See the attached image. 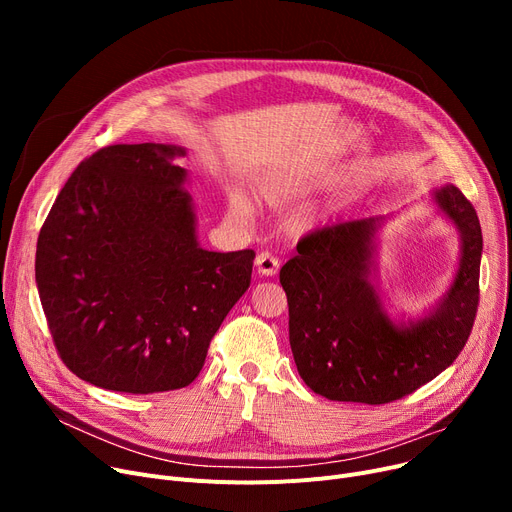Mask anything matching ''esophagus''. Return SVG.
<instances>
[{
	"label": "esophagus",
	"mask_w": 512,
	"mask_h": 512,
	"mask_svg": "<svg viewBox=\"0 0 512 512\" xmlns=\"http://www.w3.org/2000/svg\"><path fill=\"white\" fill-rule=\"evenodd\" d=\"M255 265H257V272H259L261 276H276L278 270H280L278 257L272 255V253H267V251H263V253L257 255Z\"/></svg>",
	"instance_id": "34e87169"
}]
</instances>
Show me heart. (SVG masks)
I'll return each instance as SVG.
<instances>
[{
  "mask_svg": "<svg viewBox=\"0 0 512 512\" xmlns=\"http://www.w3.org/2000/svg\"><path fill=\"white\" fill-rule=\"evenodd\" d=\"M297 191H299V188L292 186V184H278V186L272 188L270 193H267V199L278 203V201H282V199H288L290 195H294Z\"/></svg>",
  "mask_w": 512,
  "mask_h": 512,
  "instance_id": "heart-1",
  "label": "heart"
}]
</instances>
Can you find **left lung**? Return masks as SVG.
<instances>
[{
	"label": "left lung",
	"instance_id": "8db88e82",
	"mask_svg": "<svg viewBox=\"0 0 512 512\" xmlns=\"http://www.w3.org/2000/svg\"><path fill=\"white\" fill-rule=\"evenodd\" d=\"M434 197L461 230L463 253L446 299L417 324L394 326L369 284L375 218L303 236L280 270L294 363L315 394L386 405L432 382L461 355L479 305L481 226L454 184Z\"/></svg>",
	"mask_w": 512,
	"mask_h": 512
}]
</instances>
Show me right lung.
<instances>
[{
  "label": "right lung",
  "mask_w": 512,
  "mask_h": 512,
  "mask_svg": "<svg viewBox=\"0 0 512 512\" xmlns=\"http://www.w3.org/2000/svg\"><path fill=\"white\" fill-rule=\"evenodd\" d=\"M174 145H110L80 161L41 226L35 278L64 365L93 386L191 384L251 284L255 251L199 247Z\"/></svg>",
  "instance_id": "1"
}]
</instances>
